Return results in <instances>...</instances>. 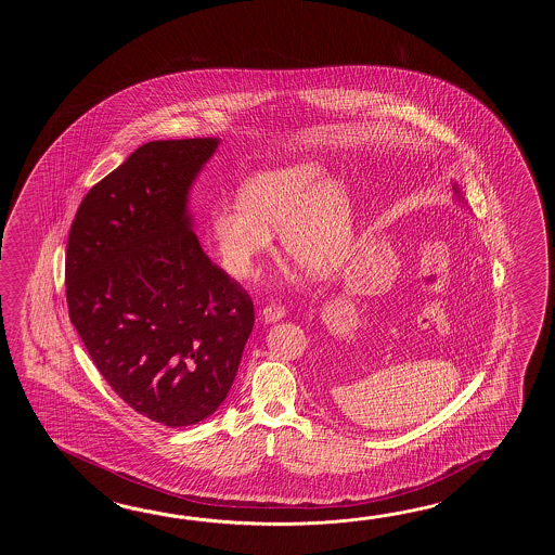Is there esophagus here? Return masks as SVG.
Returning <instances> with one entry per match:
<instances>
[{
    "label": "esophagus",
    "instance_id": "1",
    "mask_svg": "<svg viewBox=\"0 0 555 555\" xmlns=\"http://www.w3.org/2000/svg\"><path fill=\"white\" fill-rule=\"evenodd\" d=\"M261 321L263 323H273V321H280V319L285 318V307L282 306H266L261 309Z\"/></svg>",
    "mask_w": 555,
    "mask_h": 555
}]
</instances>
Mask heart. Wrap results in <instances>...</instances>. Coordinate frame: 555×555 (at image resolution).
<instances>
[{
	"mask_svg": "<svg viewBox=\"0 0 555 555\" xmlns=\"http://www.w3.org/2000/svg\"><path fill=\"white\" fill-rule=\"evenodd\" d=\"M353 224L351 190L311 160L256 172L242 184L240 201L222 202L210 214L222 266L242 280L272 248L275 228L289 260L313 278H330L349 254Z\"/></svg>",
	"mask_w": 555,
	"mask_h": 555,
	"instance_id": "heart-1",
	"label": "heart"
}]
</instances>
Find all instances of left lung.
<instances>
[{
  "instance_id": "1",
  "label": "left lung",
  "mask_w": 555,
  "mask_h": 555,
  "mask_svg": "<svg viewBox=\"0 0 555 555\" xmlns=\"http://www.w3.org/2000/svg\"><path fill=\"white\" fill-rule=\"evenodd\" d=\"M452 189H454V194H456V201L462 202V204H464V198H462V192H461V190H459V186H456V184H454V186H452Z\"/></svg>"
}]
</instances>
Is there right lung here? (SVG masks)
Instances as JSON below:
<instances>
[{
  "instance_id": "add662e5",
  "label": "right lung",
  "mask_w": 555,
  "mask_h": 555,
  "mask_svg": "<svg viewBox=\"0 0 555 555\" xmlns=\"http://www.w3.org/2000/svg\"><path fill=\"white\" fill-rule=\"evenodd\" d=\"M218 144H142L87 192L67 240L69 318L94 365L170 428L216 413L254 327L249 295L204 254L189 210Z\"/></svg>"
}]
</instances>
